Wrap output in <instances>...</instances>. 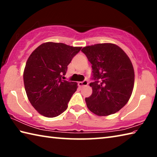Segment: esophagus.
<instances>
[{
	"label": "esophagus",
	"instance_id": "1",
	"mask_svg": "<svg viewBox=\"0 0 157 157\" xmlns=\"http://www.w3.org/2000/svg\"><path fill=\"white\" fill-rule=\"evenodd\" d=\"M78 85L79 86H85L88 85V81L84 80L83 82H78Z\"/></svg>",
	"mask_w": 157,
	"mask_h": 157
}]
</instances>
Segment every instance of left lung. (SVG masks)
<instances>
[{
  "label": "left lung",
  "instance_id": "obj_1",
  "mask_svg": "<svg viewBox=\"0 0 157 157\" xmlns=\"http://www.w3.org/2000/svg\"><path fill=\"white\" fill-rule=\"evenodd\" d=\"M82 52L92 64V94L85 98L89 109L99 116L121 109L131 97L134 71L131 60L116 44H98L84 47Z\"/></svg>",
  "mask_w": 157,
  "mask_h": 157
}]
</instances>
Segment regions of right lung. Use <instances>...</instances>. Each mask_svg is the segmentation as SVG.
<instances>
[{
  "instance_id": "1",
  "label": "right lung",
  "mask_w": 157,
  "mask_h": 157,
  "mask_svg": "<svg viewBox=\"0 0 157 157\" xmlns=\"http://www.w3.org/2000/svg\"><path fill=\"white\" fill-rule=\"evenodd\" d=\"M82 47L46 42L32 52L26 62L23 82L33 107L48 118L62 113L78 89V83L62 80L67 66Z\"/></svg>"
}]
</instances>
